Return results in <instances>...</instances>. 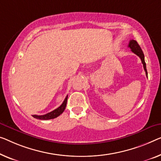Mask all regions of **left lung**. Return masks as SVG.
<instances>
[{
  "label": "left lung",
  "instance_id": "8db88e82",
  "mask_svg": "<svg viewBox=\"0 0 161 161\" xmlns=\"http://www.w3.org/2000/svg\"><path fill=\"white\" fill-rule=\"evenodd\" d=\"M128 47H130L131 50L134 53H135L136 56H138L140 58L141 61H142V63L143 64L144 69H145V71L146 76H147V69H146V64L145 61V56H144L142 50V49H141V47L140 45H139L137 42H136V40H131L130 41H129Z\"/></svg>",
  "mask_w": 161,
  "mask_h": 161
}]
</instances>
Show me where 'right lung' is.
<instances>
[{
  "label": "right lung",
  "mask_w": 161,
  "mask_h": 161,
  "mask_svg": "<svg viewBox=\"0 0 161 161\" xmlns=\"http://www.w3.org/2000/svg\"><path fill=\"white\" fill-rule=\"evenodd\" d=\"M67 99H68V95L66 96L65 100H64L63 103H62L60 106L58 108L55 109L54 111H53L50 113H47V114L45 115H41V116H37V115H32V116L34 117L35 119H40V120H49V119H55L60 116L62 113L64 111V110L66 108V103H67Z\"/></svg>",
  "instance_id": "add662e5"
}]
</instances>
